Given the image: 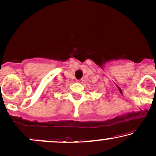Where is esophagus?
Masks as SVG:
<instances>
[{"label": "esophagus", "mask_w": 156, "mask_h": 156, "mask_svg": "<svg viewBox=\"0 0 156 156\" xmlns=\"http://www.w3.org/2000/svg\"><path fill=\"white\" fill-rule=\"evenodd\" d=\"M76 82H77V83L82 84V82H83V79H81V80H76Z\"/></svg>", "instance_id": "1"}]
</instances>
